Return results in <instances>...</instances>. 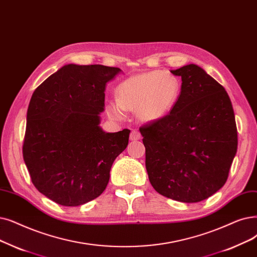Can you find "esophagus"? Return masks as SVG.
<instances>
[{"label":"esophagus","mask_w":257,"mask_h":257,"mask_svg":"<svg viewBox=\"0 0 257 257\" xmlns=\"http://www.w3.org/2000/svg\"><path fill=\"white\" fill-rule=\"evenodd\" d=\"M130 140L131 141H139V140H141V133L139 131H136V130L131 131V133H130Z\"/></svg>","instance_id":"obj_1"}]
</instances>
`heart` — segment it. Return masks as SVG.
<instances>
[{"label": "heart", "instance_id": "b5f03b06", "mask_svg": "<svg viewBox=\"0 0 257 257\" xmlns=\"http://www.w3.org/2000/svg\"><path fill=\"white\" fill-rule=\"evenodd\" d=\"M181 94V83L171 73L153 70L122 81L116 88V101L106 105L112 119H122L126 110H136L146 122L160 120L173 109Z\"/></svg>", "mask_w": 257, "mask_h": 257}]
</instances>
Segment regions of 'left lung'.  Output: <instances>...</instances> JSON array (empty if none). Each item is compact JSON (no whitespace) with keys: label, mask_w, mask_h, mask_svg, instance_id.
<instances>
[{"label":"left lung","mask_w":257,"mask_h":257,"mask_svg":"<svg viewBox=\"0 0 257 257\" xmlns=\"http://www.w3.org/2000/svg\"><path fill=\"white\" fill-rule=\"evenodd\" d=\"M182 77L177 103L160 120L140 128L146 169L156 192L197 203L225 185L237 151V129L225 88L195 64L176 70Z\"/></svg>","instance_id":"1"}]
</instances>
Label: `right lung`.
Returning <instances> with one entry per match:
<instances>
[{"mask_svg": "<svg viewBox=\"0 0 257 257\" xmlns=\"http://www.w3.org/2000/svg\"><path fill=\"white\" fill-rule=\"evenodd\" d=\"M121 72L103 65L63 66L33 92L23 158L31 182L59 205L75 207L101 195L130 130L105 132L101 114L108 82Z\"/></svg>", "mask_w": 257, "mask_h": 257, "instance_id": "add662e5", "label": "right lung"}]
</instances>
